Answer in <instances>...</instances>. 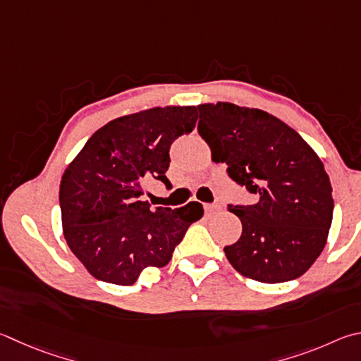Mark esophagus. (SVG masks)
Listing matches in <instances>:
<instances>
[{"label":"esophagus","instance_id":"obj_1","mask_svg":"<svg viewBox=\"0 0 361 361\" xmlns=\"http://www.w3.org/2000/svg\"><path fill=\"white\" fill-rule=\"evenodd\" d=\"M203 208H205L207 213H216V212H219V209H221V205L218 202H213V203H205V207H203Z\"/></svg>","mask_w":361,"mask_h":361}]
</instances>
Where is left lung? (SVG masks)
Returning <instances> with one entry per match:
<instances>
[{
    "instance_id": "8db88e82",
    "label": "left lung",
    "mask_w": 361,
    "mask_h": 361,
    "mask_svg": "<svg viewBox=\"0 0 361 361\" xmlns=\"http://www.w3.org/2000/svg\"><path fill=\"white\" fill-rule=\"evenodd\" d=\"M199 134L214 162L255 195L254 205H228L243 232L226 257L259 283L300 278L325 247L333 219L331 185L322 161L284 121L231 102L197 106Z\"/></svg>"
}]
</instances>
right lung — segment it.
Listing matches in <instances>:
<instances>
[{"label": "right lung", "instance_id": "add662e5", "mask_svg": "<svg viewBox=\"0 0 361 361\" xmlns=\"http://www.w3.org/2000/svg\"><path fill=\"white\" fill-rule=\"evenodd\" d=\"M197 107H154L97 129L64 170L60 185L63 233L83 267L104 283L130 286L143 268L166 267L202 203L152 208L142 200L152 178L172 188L169 149L192 133Z\"/></svg>", "mask_w": 361, "mask_h": 361}]
</instances>
